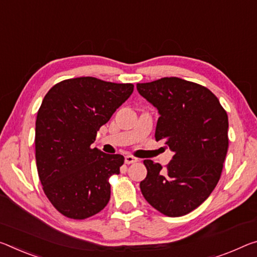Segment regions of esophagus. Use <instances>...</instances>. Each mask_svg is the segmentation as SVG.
<instances>
[{
	"label": "esophagus",
	"instance_id": "34e87169",
	"mask_svg": "<svg viewBox=\"0 0 257 257\" xmlns=\"http://www.w3.org/2000/svg\"><path fill=\"white\" fill-rule=\"evenodd\" d=\"M138 161V159L137 158H135V157H133V156H125L124 157V162L127 165H130V164H135V162H137Z\"/></svg>",
	"mask_w": 257,
	"mask_h": 257
}]
</instances>
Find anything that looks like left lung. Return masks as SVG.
Here are the masks:
<instances>
[{"instance_id": "obj_1", "label": "left lung", "mask_w": 257, "mask_h": 257, "mask_svg": "<svg viewBox=\"0 0 257 257\" xmlns=\"http://www.w3.org/2000/svg\"><path fill=\"white\" fill-rule=\"evenodd\" d=\"M137 90L160 114L156 141L174 152L164 168L144 160L141 191L161 214L183 216L209 197L221 177L229 148L226 111L209 89L180 77L137 83Z\"/></svg>"}]
</instances>
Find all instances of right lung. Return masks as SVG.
Instances as JSON below:
<instances>
[{
	"mask_svg": "<svg viewBox=\"0 0 257 257\" xmlns=\"http://www.w3.org/2000/svg\"><path fill=\"white\" fill-rule=\"evenodd\" d=\"M133 91L132 83L82 76L55 84L44 96L35 122L36 167L44 193L64 216L84 219L107 205L108 180L124 158L91 144Z\"/></svg>",
	"mask_w": 257,
	"mask_h": 257,
	"instance_id": "add662e5",
	"label": "right lung"
}]
</instances>
